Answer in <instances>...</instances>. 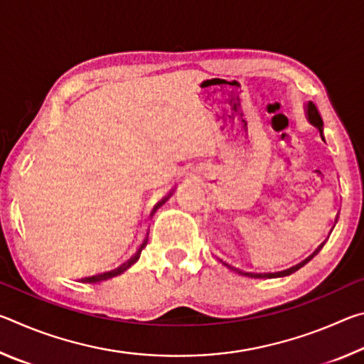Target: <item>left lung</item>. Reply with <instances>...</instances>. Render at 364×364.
<instances>
[{
  "label": "left lung",
  "instance_id": "left-lung-1",
  "mask_svg": "<svg viewBox=\"0 0 364 364\" xmlns=\"http://www.w3.org/2000/svg\"><path fill=\"white\" fill-rule=\"evenodd\" d=\"M305 112H306V120L310 122L313 127L318 128L319 136H321V138L324 139V133H323V119H321V115H319V112H318V109H316L315 104H313L311 101H308V102L305 104ZM305 262H308V258H306ZM305 262H304V263H305ZM304 263H300V264H304ZM299 268H300V267H292V268H289V269H286V271H279V273H244V271L237 269V273L245 274V276H250V278H276V276L291 274L292 271L299 269ZM234 269H236V268H234Z\"/></svg>",
  "mask_w": 364,
  "mask_h": 364
}]
</instances>
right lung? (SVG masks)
<instances>
[{"label":"right lung","instance_id":"right-lung-1","mask_svg":"<svg viewBox=\"0 0 364 364\" xmlns=\"http://www.w3.org/2000/svg\"><path fill=\"white\" fill-rule=\"evenodd\" d=\"M162 204H164V200H162ZM159 205H160V204H159ZM136 258H138V254H136V257H133L132 260H128L127 263L120 264V267L112 268V269L101 271V273H96V274H93V276H86V278H82V281H83V282H101V281H106V279H109V278H114V276L123 273V271H125L128 267H130V264H132L134 260H136Z\"/></svg>","mask_w":364,"mask_h":364}]
</instances>
